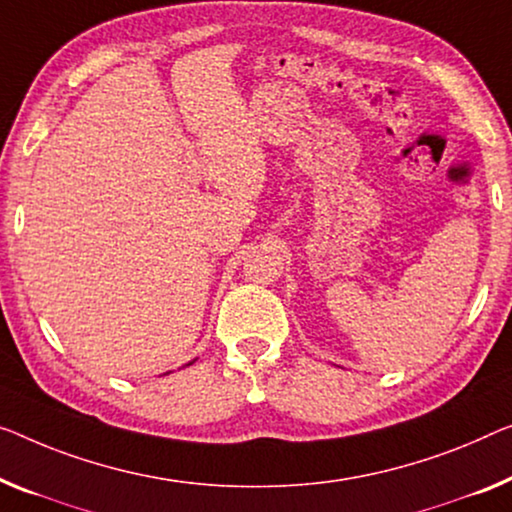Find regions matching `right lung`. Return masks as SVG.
Listing matches in <instances>:
<instances>
[{
	"instance_id": "obj_1",
	"label": "right lung",
	"mask_w": 512,
	"mask_h": 512,
	"mask_svg": "<svg viewBox=\"0 0 512 512\" xmlns=\"http://www.w3.org/2000/svg\"><path fill=\"white\" fill-rule=\"evenodd\" d=\"M188 365H190V363H188Z\"/></svg>"
}]
</instances>
